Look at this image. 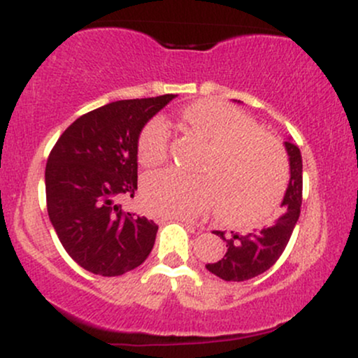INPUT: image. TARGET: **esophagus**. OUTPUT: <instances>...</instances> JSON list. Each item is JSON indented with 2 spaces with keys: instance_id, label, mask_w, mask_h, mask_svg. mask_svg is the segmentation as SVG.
<instances>
[{
  "instance_id": "obj_1",
  "label": "esophagus",
  "mask_w": 358,
  "mask_h": 358,
  "mask_svg": "<svg viewBox=\"0 0 358 358\" xmlns=\"http://www.w3.org/2000/svg\"><path fill=\"white\" fill-rule=\"evenodd\" d=\"M171 219H175V220L182 222V224L188 225V227H193V229H196V227H199V224H195V222H193V220L187 219V217H171Z\"/></svg>"
}]
</instances>
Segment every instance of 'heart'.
Instances as JSON below:
<instances>
[{
  "instance_id": "obj_1",
  "label": "heart",
  "mask_w": 358,
  "mask_h": 358,
  "mask_svg": "<svg viewBox=\"0 0 358 358\" xmlns=\"http://www.w3.org/2000/svg\"><path fill=\"white\" fill-rule=\"evenodd\" d=\"M185 124L208 143L200 175L163 170L143 183L146 208L159 217H195L217 195L222 217L232 222L264 217L285 187L286 158L273 136L252 119L219 101H199L183 109ZM170 131L165 119L153 117L138 139V158L156 166L168 156Z\"/></svg>"
}]
</instances>
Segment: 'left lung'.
Segmentation results:
<instances>
[{"mask_svg":"<svg viewBox=\"0 0 358 358\" xmlns=\"http://www.w3.org/2000/svg\"><path fill=\"white\" fill-rule=\"evenodd\" d=\"M286 153L289 156V183L281 202V215L268 227L249 234H234L213 231L215 236L225 241L227 252L217 262L205 264L212 274L224 281H248L266 273L281 257L299 219L303 195V162L299 148L287 138L285 141Z\"/></svg>","mask_w":358,"mask_h":358,"instance_id":"8db88e82","label":"left lung"}]
</instances>
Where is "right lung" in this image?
Instances as JSON below:
<instances>
[{
    "mask_svg": "<svg viewBox=\"0 0 358 358\" xmlns=\"http://www.w3.org/2000/svg\"><path fill=\"white\" fill-rule=\"evenodd\" d=\"M175 94L102 106L73 121L45 168L47 210L57 236L80 268L121 276L146 261L158 225L116 203L138 190V139Z\"/></svg>",
    "mask_w": 358,
    "mask_h": 358,
    "instance_id": "right-lung-1",
    "label": "right lung"
}]
</instances>
